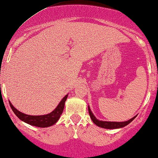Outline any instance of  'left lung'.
Here are the masks:
<instances>
[{"label":"left lung","mask_w":158,"mask_h":158,"mask_svg":"<svg viewBox=\"0 0 158 158\" xmlns=\"http://www.w3.org/2000/svg\"><path fill=\"white\" fill-rule=\"evenodd\" d=\"M88 111H89V116H90L91 119H92L93 122L96 125H97L98 127H102V128L105 129H118V128H122V127H124L127 125H128L129 123H131L133 120L135 119V117H133L131 119L128 120L127 121L124 122H111V121H103V120H98L96 117L93 115V114L91 111L90 108L88 106Z\"/></svg>","instance_id":"8db88e82"}]
</instances>
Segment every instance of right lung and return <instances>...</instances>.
Instances as JSON below:
<instances>
[{"instance_id":"right-lung-1","label":"right lung","mask_w":158,"mask_h":158,"mask_svg":"<svg viewBox=\"0 0 158 158\" xmlns=\"http://www.w3.org/2000/svg\"><path fill=\"white\" fill-rule=\"evenodd\" d=\"M67 97L68 94L65 96H64L63 99L61 100L60 102L59 103L58 106L52 112L44 115H38V116L28 115L25 114L24 113L20 112L19 111H18L16 108H15L13 107L10 102H9L13 111L20 120L25 122V123H28V124L32 125V126L43 127L44 128V127H48L52 126V125L55 124L58 121L59 118H60V115L62 114V111H63L64 107H65V102L66 99H67Z\"/></svg>"}]
</instances>
